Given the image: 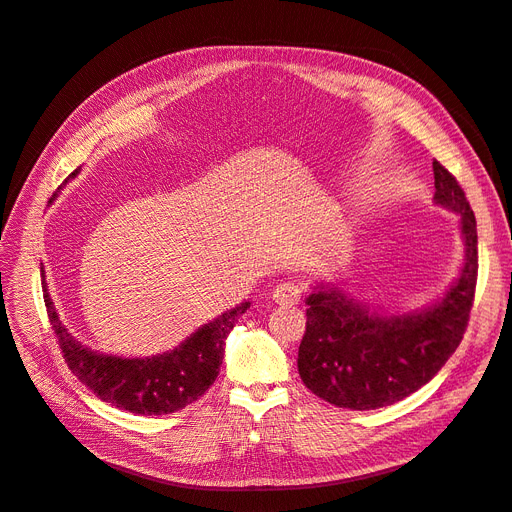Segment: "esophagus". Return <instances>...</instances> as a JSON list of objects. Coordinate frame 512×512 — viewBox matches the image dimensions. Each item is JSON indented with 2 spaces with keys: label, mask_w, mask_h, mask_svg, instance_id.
Listing matches in <instances>:
<instances>
[{
  "label": "esophagus",
  "mask_w": 512,
  "mask_h": 512,
  "mask_svg": "<svg viewBox=\"0 0 512 512\" xmlns=\"http://www.w3.org/2000/svg\"><path fill=\"white\" fill-rule=\"evenodd\" d=\"M301 286L294 282H280L273 288V301L277 305H297L301 301Z\"/></svg>",
  "instance_id": "34e87169"
}]
</instances>
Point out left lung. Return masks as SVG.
I'll return each instance as SVG.
<instances>
[{
    "instance_id": "8db88e82",
    "label": "left lung",
    "mask_w": 512,
    "mask_h": 512,
    "mask_svg": "<svg viewBox=\"0 0 512 512\" xmlns=\"http://www.w3.org/2000/svg\"><path fill=\"white\" fill-rule=\"evenodd\" d=\"M433 203L459 215L463 265L438 301L412 312H386L352 299L335 282H318L305 299L299 376L337 408L376 410L416 393L457 350L468 327L478 271L474 211L457 179L433 162Z\"/></svg>"
}]
</instances>
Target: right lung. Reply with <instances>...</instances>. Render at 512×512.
<instances>
[{"mask_svg": "<svg viewBox=\"0 0 512 512\" xmlns=\"http://www.w3.org/2000/svg\"><path fill=\"white\" fill-rule=\"evenodd\" d=\"M79 170H74V177ZM55 200V196L51 198ZM42 292L46 314L59 339L61 352L72 374L106 404L132 414H173L203 397L220 374L226 337L250 301H243L211 322L196 329L188 339L162 354L153 356H117L83 346L66 324L59 320L55 303L46 286L44 267Z\"/></svg>", "mask_w": 512, "mask_h": 512, "instance_id": "1", "label": "right lung"}]
</instances>
